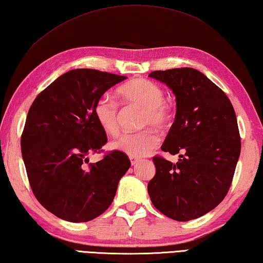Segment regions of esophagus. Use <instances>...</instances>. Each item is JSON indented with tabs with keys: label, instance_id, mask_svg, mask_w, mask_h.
Wrapping results in <instances>:
<instances>
[{
	"label": "esophagus",
	"instance_id": "obj_1",
	"mask_svg": "<svg viewBox=\"0 0 263 263\" xmlns=\"http://www.w3.org/2000/svg\"><path fill=\"white\" fill-rule=\"evenodd\" d=\"M130 161H131V164L135 165L137 163H139L140 159H138V157H135V156H130Z\"/></svg>",
	"mask_w": 263,
	"mask_h": 263
}]
</instances>
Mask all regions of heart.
<instances>
[{
    "label": "heart",
    "instance_id": "1",
    "mask_svg": "<svg viewBox=\"0 0 263 263\" xmlns=\"http://www.w3.org/2000/svg\"><path fill=\"white\" fill-rule=\"evenodd\" d=\"M117 93L124 103L144 108L141 116L142 126L153 125L163 128L169 124L171 108L163 100L164 93L157 84L147 79H133L121 86ZM118 103L106 94L101 95L94 103V116L108 135L118 133ZM159 144V135L152 128H145L140 132L124 133L112 142V147L130 156L142 157L154 151Z\"/></svg>",
    "mask_w": 263,
    "mask_h": 263
}]
</instances>
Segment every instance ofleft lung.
Instances as JSON below:
<instances>
[{
	"label": "left lung",
	"mask_w": 263,
	"mask_h": 263,
	"mask_svg": "<svg viewBox=\"0 0 263 263\" xmlns=\"http://www.w3.org/2000/svg\"><path fill=\"white\" fill-rule=\"evenodd\" d=\"M149 77L176 95L175 122L161 149L180 153V159L153 157L156 173L148 194L165 216L190 221L213 211L230 189L241 147L236 112L227 94L198 70L153 71Z\"/></svg>",
	"instance_id": "obj_1"
}]
</instances>
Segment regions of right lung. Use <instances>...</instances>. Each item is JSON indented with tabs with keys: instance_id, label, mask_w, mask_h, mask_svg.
Returning <instances> with one entry per match:
<instances>
[{
	"instance_id": "add662e5",
	"label": "right lung",
	"mask_w": 263,
	"mask_h": 263,
	"mask_svg": "<svg viewBox=\"0 0 263 263\" xmlns=\"http://www.w3.org/2000/svg\"><path fill=\"white\" fill-rule=\"evenodd\" d=\"M124 79L94 69L71 70L42 90L28 110L21 138L27 178L37 201L57 217L78 223L100 216L131 166L119 151L88 163V155L102 152L108 141L94 103Z\"/></svg>"
}]
</instances>
